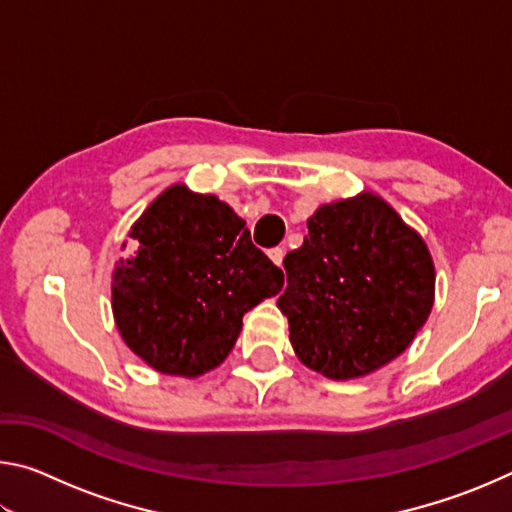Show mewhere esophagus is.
<instances>
[{"instance_id":"obj_1","label":"esophagus","mask_w":512,"mask_h":512,"mask_svg":"<svg viewBox=\"0 0 512 512\" xmlns=\"http://www.w3.org/2000/svg\"><path fill=\"white\" fill-rule=\"evenodd\" d=\"M268 257H271V262L282 266V259H284V248H271L268 250Z\"/></svg>"}]
</instances>
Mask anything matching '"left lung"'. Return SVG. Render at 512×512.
<instances>
[{
    "label": "left lung",
    "instance_id": "obj_1",
    "mask_svg": "<svg viewBox=\"0 0 512 512\" xmlns=\"http://www.w3.org/2000/svg\"><path fill=\"white\" fill-rule=\"evenodd\" d=\"M284 257L277 307L307 368L327 379L366 377L409 348L427 323L436 268L418 230L384 198L361 192L325 203Z\"/></svg>",
    "mask_w": 512,
    "mask_h": 512
}]
</instances>
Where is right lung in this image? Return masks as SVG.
<instances>
[{
  "instance_id": "right-lung-1",
  "label": "right lung",
  "mask_w": 512,
  "mask_h": 512,
  "mask_svg": "<svg viewBox=\"0 0 512 512\" xmlns=\"http://www.w3.org/2000/svg\"><path fill=\"white\" fill-rule=\"evenodd\" d=\"M128 237L137 253L112 271V316L128 348L162 375L194 379L221 366L246 311L284 284L246 221L183 183L164 189Z\"/></svg>"
}]
</instances>
